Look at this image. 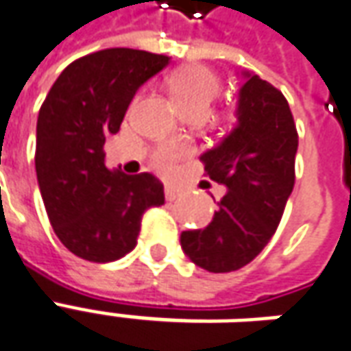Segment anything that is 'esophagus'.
Returning a JSON list of instances; mask_svg holds the SVG:
<instances>
[{"label": "esophagus", "instance_id": "obj_1", "mask_svg": "<svg viewBox=\"0 0 351 351\" xmlns=\"http://www.w3.org/2000/svg\"><path fill=\"white\" fill-rule=\"evenodd\" d=\"M164 195H166V200H176L181 195V189L176 187V185H166L164 187Z\"/></svg>", "mask_w": 351, "mask_h": 351}]
</instances>
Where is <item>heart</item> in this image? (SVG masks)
I'll use <instances>...</instances> for the list:
<instances>
[{"label":"heart","instance_id":"1","mask_svg":"<svg viewBox=\"0 0 351 351\" xmlns=\"http://www.w3.org/2000/svg\"><path fill=\"white\" fill-rule=\"evenodd\" d=\"M168 88H170L171 101L176 104L181 115L191 111L206 115L211 101L219 94L221 81L211 69L204 66H185L170 77ZM185 153L187 149L181 145H166L156 151L155 160L160 168H168L176 158H180Z\"/></svg>","mask_w":351,"mask_h":351}]
</instances>
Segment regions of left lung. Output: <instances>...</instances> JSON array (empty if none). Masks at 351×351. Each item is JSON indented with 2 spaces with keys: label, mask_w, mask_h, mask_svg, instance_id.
<instances>
[{
  "label": "left lung",
  "mask_w": 351,
  "mask_h": 351,
  "mask_svg": "<svg viewBox=\"0 0 351 351\" xmlns=\"http://www.w3.org/2000/svg\"><path fill=\"white\" fill-rule=\"evenodd\" d=\"M236 124L200 155L211 181L227 193L206 228L181 232V247L196 267L232 272L255 259L274 236L295 185L299 136L283 94L242 71Z\"/></svg>",
  "instance_id": "8db88e82"
}]
</instances>
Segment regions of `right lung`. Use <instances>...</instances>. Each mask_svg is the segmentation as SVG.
Segmentation results:
<instances>
[{"mask_svg": "<svg viewBox=\"0 0 351 351\" xmlns=\"http://www.w3.org/2000/svg\"><path fill=\"white\" fill-rule=\"evenodd\" d=\"M168 64L164 54L136 49L92 52L62 71L39 109V191L56 236L81 259L111 263L130 253L145 210L164 204L153 173L109 170L104 143L138 88Z\"/></svg>", "mask_w": 351, "mask_h": 351, "instance_id": "obj_1", "label": "right lung"}]
</instances>
